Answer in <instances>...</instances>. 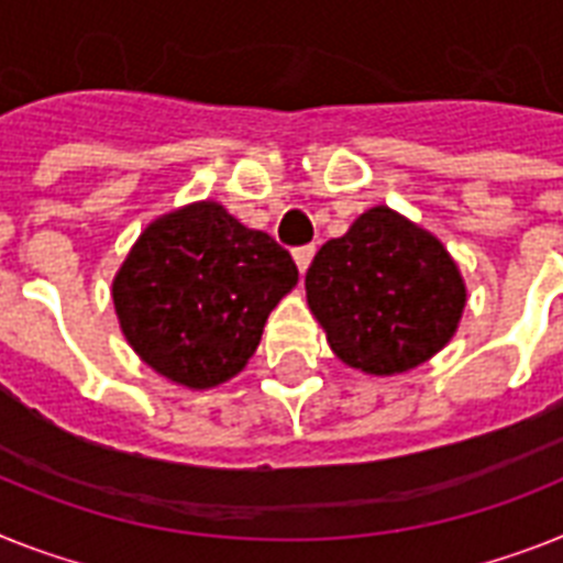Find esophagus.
I'll use <instances>...</instances> for the list:
<instances>
[{"mask_svg":"<svg viewBox=\"0 0 563 563\" xmlns=\"http://www.w3.org/2000/svg\"><path fill=\"white\" fill-rule=\"evenodd\" d=\"M316 247L313 244H305V247H296L292 250V262H296V267H299V273H305L310 267V258H313Z\"/></svg>","mask_w":563,"mask_h":563,"instance_id":"esophagus-1","label":"esophagus"}]
</instances>
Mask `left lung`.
Masks as SVG:
<instances>
[{"instance_id": "obj_1", "label": "left lung", "mask_w": 563, "mask_h": 563, "mask_svg": "<svg viewBox=\"0 0 563 563\" xmlns=\"http://www.w3.org/2000/svg\"><path fill=\"white\" fill-rule=\"evenodd\" d=\"M308 308L347 368L394 376L443 351L466 308V282L443 241L371 207L324 241L305 276Z\"/></svg>"}]
</instances>
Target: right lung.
I'll list each match as a JSON object with an SVG mask.
<instances>
[{"instance_id": "add662e5", "label": "right lung", "mask_w": 563, "mask_h": 563, "mask_svg": "<svg viewBox=\"0 0 563 563\" xmlns=\"http://www.w3.org/2000/svg\"><path fill=\"white\" fill-rule=\"evenodd\" d=\"M299 282L290 253L218 201L155 218L114 273L120 331L155 374L207 391L244 371L264 322Z\"/></svg>"}]
</instances>
